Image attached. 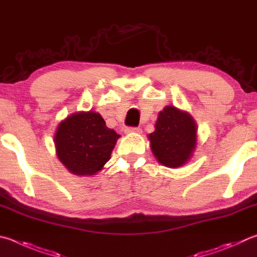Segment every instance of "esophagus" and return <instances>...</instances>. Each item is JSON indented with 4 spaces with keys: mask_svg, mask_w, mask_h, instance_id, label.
I'll use <instances>...</instances> for the list:
<instances>
[{
    "mask_svg": "<svg viewBox=\"0 0 257 257\" xmlns=\"http://www.w3.org/2000/svg\"><path fill=\"white\" fill-rule=\"evenodd\" d=\"M141 128H127L125 129V134H141Z\"/></svg>",
    "mask_w": 257,
    "mask_h": 257,
    "instance_id": "obj_1",
    "label": "esophagus"
}]
</instances>
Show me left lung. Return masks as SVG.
Returning a JSON list of instances; mask_svg holds the SVG:
<instances>
[{
  "label": "left lung",
  "instance_id": "8db88e82",
  "mask_svg": "<svg viewBox=\"0 0 257 257\" xmlns=\"http://www.w3.org/2000/svg\"><path fill=\"white\" fill-rule=\"evenodd\" d=\"M197 122L188 111L166 105L158 112L155 130L148 135L154 156L171 169L185 165L197 148Z\"/></svg>",
  "mask_w": 257,
  "mask_h": 257
}]
</instances>
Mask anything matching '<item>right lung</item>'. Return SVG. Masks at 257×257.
<instances>
[{
	"label": "right lung",
	"instance_id": "1",
	"mask_svg": "<svg viewBox=\"0 0 257 257\" xmlns=\"http://www.w3.org/2000/svg\"><path fill=\"white\" fill-rule=\"evenodd\" d=\"M119 138L100 113L78 111L58 123L54 136L56 155L69 173L96 175L110 160Z\"/></svg>",
	"mask_w": 257,
	"mask_h": 257
}]
</instances>
